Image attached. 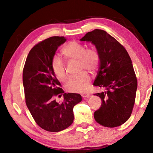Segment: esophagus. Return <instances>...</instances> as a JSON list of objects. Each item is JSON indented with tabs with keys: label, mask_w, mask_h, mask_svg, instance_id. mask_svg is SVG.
Returning <instances> with one entry per match:
<instances>
[{
	"label": "esophagus",
	"mask_w": 153,
	"mask_h": 153,
	"mask_svg": "<svg viewBox=\"0 0 153 153\" xmlns=\"http://www.w3.org/2000/svg\"><path fill=\"white\" fill-rule=\"evenodd\" d=\"M82 96L84 98H89L90 94L89 93H83L82 94Z\"/></svg>",
	"instance_id": "34e87169"
}]
</instances>
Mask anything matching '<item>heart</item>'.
<instances>
[{
	"instance_id": "obj_1",
	"label": "heart",
	"mask_w": 153,
	"mask_h": 153,
	"mask_svg": "<svg viewBox=\"0 0 153 153\" xmlns=\"http://www.w3.org/2000/svg\"><path fill=\"white\" fill-rule=\"evenodd\" d=\"M62 53L69 60H78L80 71L87 69L91 73L95 72L98 68L100 56L94 48H86L84 45L71 41L65 45ZM52 69L54 75L60 82L66 81L68 78L66 66L64 62L57 56L53 57ZM91 76L86 71H83L77 75L71 76L66 84V89L71 92H84L89 87Z\"/></svg>"
}]
</instances>
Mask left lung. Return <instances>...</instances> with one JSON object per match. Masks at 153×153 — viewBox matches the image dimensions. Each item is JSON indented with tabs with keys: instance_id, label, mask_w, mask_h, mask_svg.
<instances>
[{
	"instance_id": "8db88e82",
	"label": "left lung",
	"mask_w": 153,
	"mask_h": 153,
	"mask_svg": "<svg viewBox=\"0 0 153 153\" xmlns=\"http://www.w3.org/2000/svg\"><path fill=\"white\" fill-rule=\"evenodd\" d=\"M80 41L94 45L100 56L93 85L104 91L94 94L102 101L94 114L96 121L108 128L121 126L131 116L137 89L131 58L123 46L103 30L87 32Z\"/></svg>"
}]
</instances>
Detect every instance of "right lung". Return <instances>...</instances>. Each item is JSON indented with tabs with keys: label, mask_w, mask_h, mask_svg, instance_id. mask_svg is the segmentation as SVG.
Wrapping results in <instances>:
<instances>
[{
	"label": "right lung",
	"mask_w": 153,
	"mask_h": 153,
	"mask_svg": "<svg viewBox=\"0 0 153 153\" xmlns=\"http://www.w3.org/2000/svg\"><path fill=\"white\" fill-rule=\"evenodd\" d=\"M66 41L64 37L53 36L36 44L27 55L23 70L27 108L37 124L51 132L70 126L74 120V106L82 101L79 94L64 93L51 66L57 48ZM62 94L64 100L57 103L53 97Z\"/></svg>",
	"instance_id": "right-lung-1"
}]
</instances>
